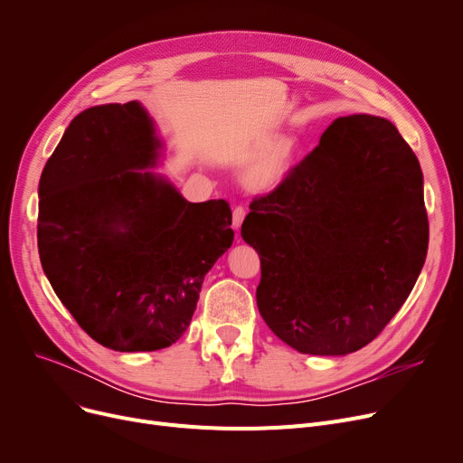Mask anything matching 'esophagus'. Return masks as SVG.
<instances>
[{"instance_id":"esophagus-1","label":"esophagus","mask_w":463,"mask_h":463,"mask_svg":"<svg viewBox=\"0 0 463 463\" xmlns=\"http://www.w3.org/2000/svg\"><path fill=\"white\" fill-rule=\"evenodd\" d=\"M244 217H246V208L241 206H236L232 210V227L238 231L241 227V223H244Z\"/></svg>"}]
</instances>
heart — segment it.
Wrapping results in <instances>:
<instances>
[{
	"label": "heart",
	"instance_id": "obj_1",
	"mask_svg": "<svg viewBox=\"0 0 463 463\" xmlns=\"http://www.w3.org/2000/svg\"><path fill=\"white\" fill-rule=\"evenodd\" d=\"M297 156L298 140L293 135L278 137L241 170V184L248 191L257 194L278 189L287 180Z\"/></svg>",
	"mask_w": 463,
	"mask_h": 463
}]
</instances>
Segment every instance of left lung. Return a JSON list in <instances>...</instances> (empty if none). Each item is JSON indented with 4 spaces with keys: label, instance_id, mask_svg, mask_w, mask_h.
Returning a JSON list of instances; mask_svg holds the SVG:
<instances>
[{
    "label": "left lung",
    "instance_id": "8db88e82",
    "mask_svg": "<svg viewBox=\"0 0 463 463\" xmlns=\"http://www.w3.org/2000/svg\"><path fill=\"white\" fill-rule=\"evenodd\" d=\"M250 208L241 238L260 257L259 311L304 354L368 345L426 260L422 170L379 116L337 118L317 148Z\"/></svg>",
    "mask_w": 463,
    "mask_h": 463
}]
</instances>
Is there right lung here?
Segmentation results:
<instances>
[{"label": "right lung", "mask_w": 463, "mask_h": 463, "mask_svg": "<svg viewBox=\"0 0 463 463\" xmlns=\"http://www.w3.org/2000/svg\"><path fill=\"white\" fill-rule=\"evenodd\" d=\"M161 150L138 101L97 105L71 121L39 180L43 270L82 330L119 353L176 344L234 240L225 201L189 203L148 170Z\"/></svg>", "instance_id": "1"}]
</instances>
